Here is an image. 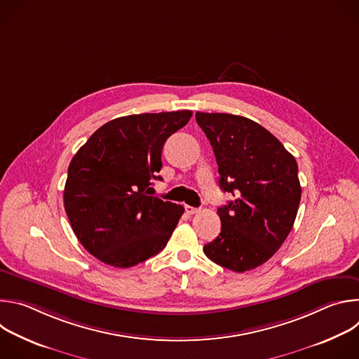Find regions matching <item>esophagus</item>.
I'll use <instances>...</instances> for the list:
<instances>
[{"instance_id":"1","label":"esophagus","mask_w":359,"mask_h":359,"mask_svg":"<svg viewBox=\"0 0 359 359\" xmlns=\"http://www.w3.org/2000/svg\"><path fill=\"white\" fill-rule=\"evenodd\" d=\"M184 210L187 215H196L198 212L197 208H191V206H184Z\"/></svg>"}]
</instances>
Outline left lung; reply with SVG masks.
I'll return each instance as SVG.
<instances>
[{
  "label": "left lung",
  "instance_id": "1",
  "mask_svg": "<svg viewBox=\"0 0 359 359\" xmlns=\"http://www.w3.org/2000/svg\"><path fill=\"white\" fill-rule=\"evenodd\" d=\"M213 146L220 187L237 198L219 208L220 234L203 251L236 273L270 260L290 234L301 200L298 166L257 122L230 114H196Z\"/></svg>",
  "mask_w": 359,
  "mask_h": 359
}]
</instances>
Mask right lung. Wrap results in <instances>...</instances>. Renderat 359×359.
I'll return each mask as SVG.
<instances>
[{
    "label": "right lung",
    "instance_id": "1",
    "mask_svg": "<svg viewBox=\"0 0 359 359\" xmlns=\"http://www.w3.org/2000/svg\"><path fill=\"white\" fill-rule=\"evenodd\" d=\"M191 111L140 114L100 126L68 168L64 206L81 244L102 263L128 269L162 251L183 206L150 196L162 180V149Z\"/></svg>",
    "mask_w": 359,
    "mask_h": 359
}]
</instances>
